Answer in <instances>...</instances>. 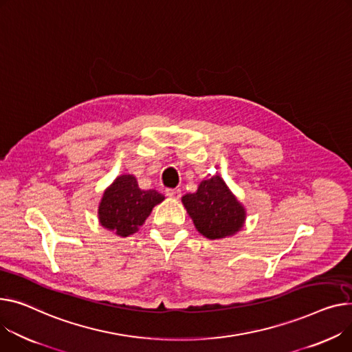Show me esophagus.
I'll use <instances>...</instances> for the list:
<instances>
[{
  "instance_id": "esophagus-1",
  "label": "esophagus",
  "mask_w": 352,
  "mask_h": 352,
  "mask_svg": "<svg viewBox=\"0 0 352 352\" xmlns=\"http://www.w3.org/2000/svg\"><path fill=\"white\" fill-rule=\"evenodd\" d=\"M166 195H167V197H171V198H179L181 191H179L178 188H167V190H166Z\"/></svg>"
}]
</instances>
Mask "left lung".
Returning a JSON list of instances; mask_svg holds the SVG:
<instances>
[{"label": "left lung", "mask_w": 352, "mask_h": 352, "mask_svg": "<svg viewBox=\"0 0 352 352\" xmlns=\"http://www.w3.org/2000/svg\"><path fill=\"white\" fill-rule=\"evenodd\" d=\"M182 204L198 232L208 239L235 235L245 222L243 206L218 175L202 181L195 194L184 195Z\"/></svg>", "instance_id": "1"}]
</instances>
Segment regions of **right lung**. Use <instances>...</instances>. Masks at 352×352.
Masks as SVG:
<instances>
[{
    "instance_id": "add662e5",
    "label": "right lung",
    "mask_w": 352,
    "mask_h": 352,
    "mask_svg": "<svg viewBox=\"0 0 352 352\" xmlns=\"http://www.w3.org/2000/svg\"><path fill=\"white\" fill-rule=\"evenodd\" d=\"M161 201H164L162 194L155 190H140L133 175H122L103 194L99 206L100 223L114 230L116 235L129 236L144 223Z\"/></svg>"
}]
</instances>
